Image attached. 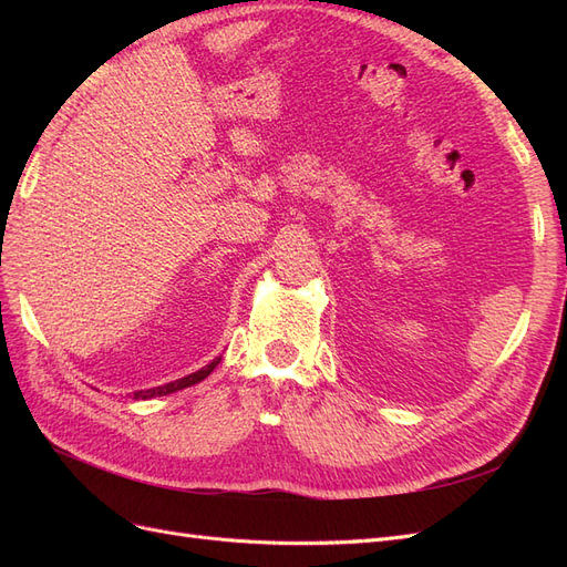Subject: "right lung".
I'll list each match as a JSON object with an SVG mask.
<instances>
[{
    "instance_id": "right-lung-1",
    "label": "right lung",
    "mask_w": 567,
    "mask_h": 567,
    "mask_svg": "<svg viewBox=\"0 0 567 567\" xmlns=\"http://www.w3.org/2000/svg\"><path fill=\"white\" fill-rule=\"evenodd\" d=\"M219 364V359H213V362L208 364V367H203L200 371H196V373H188L186 379H179V381H175V383H167V385H161V388H151V390H140V392H134V398L136 400H148V398H161V394H169V392H177V390H184V388H188V385H194V383H200L203 379H208V375L213 373V369Z\"/></svg>"
}]
</instances>
